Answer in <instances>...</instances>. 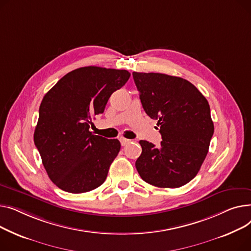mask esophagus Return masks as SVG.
I'll use <instances>...</instances> for the list:
<instances>
[{
  "instance_id": "obj_1",
  "label": "esophagus",
  "mask_w": 251,
  "mask_h": 251,
  "mask_svg": "<svg viewBox=\"0 0 251 251\" xmlns=\"http://www.w3.org/2000/svg\"><path fill=\"white\" fill-rule=\"evenodd\" d=\"M120 141H121V144H122L123 146H126V145H127V144L130 142V140H127V139L124 138V137L120 138Z\"/></svg>"
}]
</instances>
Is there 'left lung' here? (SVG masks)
Instances as JSON below:
<instances>
[{
    "mask_svg": "<svg viewBox=\"0 0 251 251\" xmlns=\"http://www.w3.org/2000/svg\"><path fill=\"white\" fill-rule=\"evenodd\" d=\"M146 113L157 120L159 147L140 141L136 168L142 179L163 188L180 187L201 169L214 134L208 100L185 79L160 73H132Z\"/></svg>",
    "mask_w": 251,
    "mask_h": 251,
    "instance_id": "8db88e82",
    "label": "left lung"
}]
</instances>
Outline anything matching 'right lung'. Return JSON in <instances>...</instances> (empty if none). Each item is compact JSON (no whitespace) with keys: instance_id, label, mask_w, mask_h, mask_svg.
<instances>
[{"instance_id":"right-lung-1","label":"right lung","mask_w":251,"mask_h":251,"mask_svg":"<svg viewBox=\"0 0 251 251\" xmlns=\"http://www.w3.org/2000/svg\"><path fill=\"white\" fill-rule=\"evenodd\" d=\"M129 77L126 70L83 67L68 73L44 95L34 144L58 188L82 194L105 181L121 143L93 135L89 127Z\"/></svg>"}]
</instances>
